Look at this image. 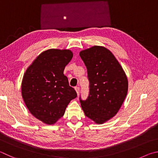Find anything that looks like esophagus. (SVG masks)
Wrapping results in <instances>:
<instances>
[{
  "label": "esophagus",
  "instance_id": "1",
  "mask_svg": "<svg viewBox=\"0 0 158 158\" xmlns=\"http://www.w3.org/2000/svg\"><path fill=\"white\" fill-rule=\"evenodd\" d=\"M79 90H80L79 87H75V90L77 93V95H79Z\"/></svg>",
  "mask_w": 158,
  "mask_h": 158
}]
</instances>
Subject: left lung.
Masks as SVG:
<instances>
[{
  "label": "left lung",
  "mask_w": 158,
  "mask_h": 158,
  "mask_svg": "<svg viewBox=\"0 0 158 158\" xmlns=\"http://www.w3.org/2000/svg\"><path fill=\"white\" fill-rule=\"evenodd\" d=\"M87 68L89 94L79 101L85 116L103 124L117 114L128 91L124 71L110 50L93 46L79 53Z\"/></svg>",
  "instance_id": "obj_1"
}]
</instances>
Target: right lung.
Wrapping results in <instances>:
<instances>
[{
  "mask_svg": "<svg viewBox=\"0 0 158 158\" xmlns=\"http://www.w3.org/2000/svg\"><path fill=\"white\" fill-rule=\"evenodd\" d=\"M73 56L69 50H48L36 57L24 74L21 91L25 104L31 114L45 124H54L77 97L64 74Z\"/></svg>",
  "mask_w": 158,
  "mask_h": 158,
  "instance_id": "1",
  "label": "right lung"
}]
</instances>
